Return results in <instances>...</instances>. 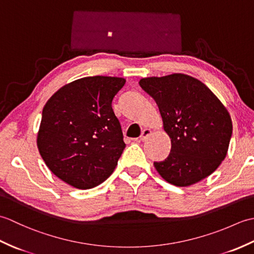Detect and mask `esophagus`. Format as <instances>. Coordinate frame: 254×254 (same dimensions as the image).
I'll return each mask as SVG.
<instances>
[{
	"mask_svg": "<svg viewBox=\"0 0 254 254\" xmlns=\"http://www.w3.org/2000/svg\"><path fill=\"white\" fill-rule=\"evenodd\" d=\"M150 134H152V131L149 130V128H144V130L142 131V134H141V136H139V139H141V141H145V139H146Z\"/></svg>",
	"mask_w": 254,
	"mask_h": 254,
	"instance_id": "1",
	"label": "esophagus"
}]
</instances>
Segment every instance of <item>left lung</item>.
Returning <instances> with one entry per match:
<instances>
[{
  "mask_svg": "<svg viewBox=\"0 0 254 254\" xmlns=\"http://www.w3.org/2000/svg\"><path fill=\"white\" fill-rule=\"evenodd\" d=\"M157 104L171 150L154 166L164 179L189 187L212 175L228 152L233 122L228 110L201 80L176 73L139 80Z\"/></svg>",
  "mask_w": 254,
  "mask_h": 254,
  "instance_id": "obj_1",
  "label": "left lung"
}]
</instances>
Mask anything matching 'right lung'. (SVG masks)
I'll return each mask as SVG.
<instances>
[{
    "instance_id": "1",
    "label": "right lung",
    "mask_w": 254,
    "mask_h": 254,
    "mask_svg": "<svg viewBox=\"0 0 254 254\" xmlns=\"http://www.w3.org/2000/svg\"><path fill=\"white\" fill-rule=\"evenodd\" d=\"M126 79L89 76L51 96L42 110L37 146L53 174L80 190L111 176L126 148L112 99Z\"/></svg>"
}]
</instances>
